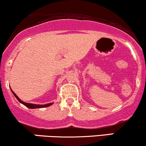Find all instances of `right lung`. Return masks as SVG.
Segmentation results:
<instances>
[{
	"mask_svg": "<svg viewBox=\"0 0 146 146\" xmlns=\"http://www.w3.org/2000/svg\"><path fill=\"white\" fill-rule=\"evenodd\" d=\"M11 92H12V93L14 94V95L15 97H16V98L17 99V100H18V102H21V104H23V105H25V106H27V108H32V109H33V108H45V107H48L49 106H51L53 104V103H49V104H30V103H27V102H24L23 101H22V100L20 99L16 95V94H15V93L14 91H13L11 89Z\"/></svg>",
	"mask_w": 146,
	"mask_h": 146,
	"instance_id": "add662e5",
	"label": "right lung"
}]
</instances>
